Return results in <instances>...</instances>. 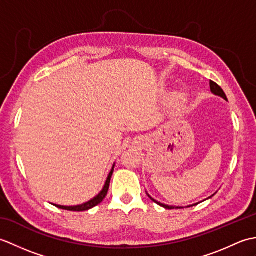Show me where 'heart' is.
I'll return each mask as SVG.
<instances>
[{
	"instance_id": "obj_1",
	"label": "heart",
	"mask_w": 256,
	"mask_h": 256,
	"mask_svg": "<svg viewBox=\"0 0 256 256\" xmlns=\"http://www.w3.org/2000/svg\"><path fill=\"white\" fill-rule=\"evenodd\" d=\"M180 102H182V101H180Z\"/></svg>"
}]
</instances>
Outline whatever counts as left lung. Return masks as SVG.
<instances>
[{
	"label": "left lung",
	"mask_w": 256,
	"mask_h": 256,
	"mask_svg": "<svg viewBox=\"0 0 256 256\" xmlns=\"http://www.w3.org/2000/svg\"><path fill=\"white\" fill-rule=\"evenodd\" d=\"M210 90H211V92H212V94H214L219 96H221V98H224V99L226 101H228L226 96V94L224 92V90L221 89L220 86H218L216 82H214V81H210ZM148 196L150 199L152 201H154L155 204H157L158 206H162V208H165V209H170H170H182V206H174L164 204H162V202H158V201L155 200L154 198H152L148 194ZM212 196H214V194H212ZM212 196H211V197H212ZM211 197H209V198H211ZM196 204H192V206H196Z\"/></svg>",
	"instance_id": "left-lung-1"
}]
</instances>
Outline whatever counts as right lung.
I'll return each mask as SVG.
<instances>
[{"label":"right lung","mask_w":256,"mask_h":256,"mask_svg":"<svg viewBox=\"0 0 256 256\" xmlns=\"http://www.w3.org/2000/svg\"><path fill=\"white\" fill-rule=\"evenodd\" d=\"M116 165V164H114ZM114 165L112 167V170L110 172V174H108V176L106 178V184H104V187H103V189L100 192V194L96 196V197L94 199L89 200L88 202L86 204H79V206H59V204H54L55 206H57V208L59 209H64V210H69V211H86V210H89L91 208H94V206H98L100 202H102V200L106 198V196L108 194V186H110V180H111V177H112V174H113V170H114Z\"/></svg>","instance_id":"right-lung-1"}]
</instances>
